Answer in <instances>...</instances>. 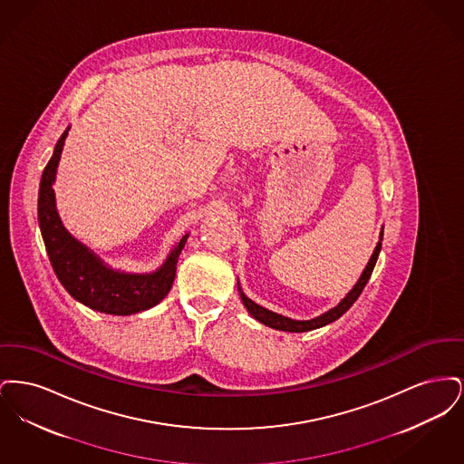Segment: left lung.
I'll use <instances>...</instances> for the list:
<instances>
[{"label": "left lung", "mask_w": 464, "mask_h": 464, "mask_svg": "<svg viewBox=\"0 0 464 464\" xmlns=\"http://www.w3.org/2000/svg\"><path fill=\"white\" fill-rule=\"evenodd\" d=\"M382 231L384 227H381V233H379V242L375 245L374 252L369 259V263L365 266V269L362 271L358 282L354 284L353 288L339 301L337 306L314 316V318H309V320H295V318H288L284 316L280 313H275L271 309L265 308L261 304H257L256 301H252L250 297H246V294L243 292L242 285H240V280H238V292H240V299H242L243 306L248 311V314L252 318H256L257 322H261L266 327H271L275 331L284 332H308L314 331V329H320V327H325L332 322H335L337 318H341L348 309L353 306L354 301L358 299V295L362 294L363 287L367 285L372 271H374L375 263H377V257H379V252H381V242H382Z\"/></svg>", "instance_id": "obj_1"}]
</instances>
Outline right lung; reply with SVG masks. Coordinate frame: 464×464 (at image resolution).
I'll return each mask as SVG.
<instances>
[{
	"mask_svg": "<svg viewBox=\"0 0 464 464\" xmlns=\"http://www.w3.org/2000/svg\"><path fill=\"white\" fill-rule=\"evenodd\" d=\"M67 132L69 127L57 140L53 155L44 167L38 195V222L52 267L71 297L93 311L129 316L151 309L170 292L177 259L189 233L172 246L163 265L151 273H127L106 265L92 248L67 231L57 212L53 184Z\"/></svg>",
	"mask_w": 464,
	"mask_h": 464,
	"instance_id": "obj_1",
	"label": "right lung"
}]
</instances>
